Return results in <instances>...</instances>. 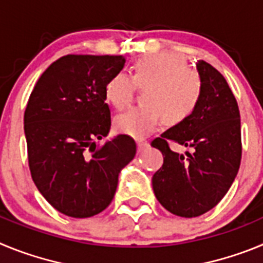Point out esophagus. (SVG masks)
Listing matches in <instances>:
<instances>
[{
    "mask_svg": "<svg viewBox=\"0 0 263 263\" xmlns=\"http://www.w3.org/2000/svg\"><path fill=\"white\" fill-rule=\"evenodd\" d=\"M137 146H138V152H142V150H145L147 147L148 143L146 142L145 139H139L138 142H137Z\"/></svg>",
    "mask_w": 263,
    "mask_h": 263,
    "instance_id": "34e87169",
    "label": "esophagus"
}]
</instances>
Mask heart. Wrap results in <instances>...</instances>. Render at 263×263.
I'll return each mask as SVG.
<instances>
[{"instance_id":"obj_1","label":"heart","mask_w":263,"mask_h":263,"mask_svg":"<svg viewBox=\"0 0 263 263\" xmlns=\"http://www.w3.org/2000/svg\"><path fill=\"white\" fill-rule=\"evenodd\" d=\"M136 87L146 89L145 106L133 108L115 121L122 134L143 138L155 130L159 121L176 126L192 117L200 106L204 95L203 79L188 68L185 59L171 53L146 55L134 62L132 76L118 72L105 85V97L118 110L133 100Z\"/></svg>"}]
</instances>
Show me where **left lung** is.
<instances>
[{"label": "left lung", "mask_w": 263, "mask_h": 263, "mask_svg": "<svg viewBox=\"0 0 263 263\" xmlns=\"http://www.w3.org/2000/svg\"><path fill=\"white\" fill-rule=\"evenodd\" d=\"M203 79L200 106L190 120L153 139L163 164L153 175V190L168 212L197 217L221 201L241 163V120L238 104L224 76L204 60L197 62ZM191 147L185 156L174 153L169 141Z\"/></svg>", "instance_id": "8db88e82"}]
</instances>
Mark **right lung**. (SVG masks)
<instances>
[{"mask_svg": "<svg viewBox=\"0 0 263 263\" xmlns=\"http://www.w3.org/2000/svg\"><path fill=\"white\" fill-rule=\"evenodd\" d=\"M125 64L110 55H66L36 81L25 110L31 178L63 215L85 218L103 212L115 197L118 174L137 152L120 134L105 145L111 120L105 85Z\"/></svg>", "mask_w": 263, "mask_h": 263, "instance_id": "1", "label": "right lung"}]
</instances>
